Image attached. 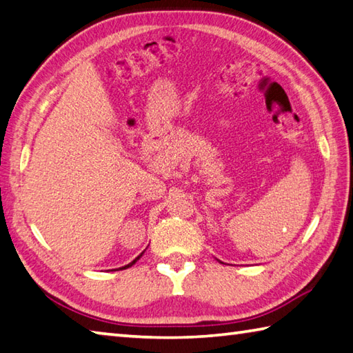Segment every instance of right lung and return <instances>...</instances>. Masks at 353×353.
Returning <instances> with one entry per match:
<instances>
[{
    "instance_id": "obj_1",
    "label": "right lung",
    "mask_w": 353,
    "mask_h": 353,
    "mask_svg": "<svg viewBox=\"0 0 353 353\" xmlns=\"http://www.w3.org/2000/svg\"><path fill=\"white\" fill-rule=\"evenodd\" d=\"M141 255H142V254H141ZM141 255H139V257H137V259H134V260H133V261H131V263H130V265H127V266H123V268H119V269H127V268H130V266H133V265H134V263H136V261H137V260H139V259H141Z\"/></svg>"
}]
</instances>
